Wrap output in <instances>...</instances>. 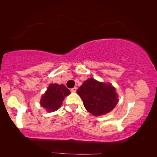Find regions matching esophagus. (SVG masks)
I'll use <instances>...</instances> for the list:
<instances>
[{"label":"esophagus","mask_w":157,"mask_h":157,"mask_svg":"<svg viewBox=\"0 0 157 157\" xmlns=\"http://www.w3.org/2000/svg\"><path fill=\"white\" fill-rule=\"evenodd\" d=\"M76 90H77V88L74 87V88H73V89H71V91L72 93H75V92L76 91Z\"/></svg>","instance_id":"esophagus-1"}]
</instances>
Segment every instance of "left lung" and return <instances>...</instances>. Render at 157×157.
<instances>
[{"mask_svg": "<svg viewBox=\"0 0 157 157\" xmlns=\"http://www.w3.org/2000/svg\"><path fill=\"white\" fill-rule=\"evenodd\" d=\"M86 109L94 116H101L113 110L119 102L115 88L111 83L89 78L77 89Z\"/></svg>", "mask_w": 157, "mask_h": 157, "instance_id": "obj_1", "label": "left lung"}]
</instances>
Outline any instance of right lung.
Masks as SVG:
<instances>
[{"mask_svg": "<svg viewBox=\"0 0 157 157\" xmlns=\"http://www.w3.org/2000/svg\"><path fill=\"white\" fill-rule=\"evenodd\" d=\"M70 93L69 90L64 85L51 83L42 96L40 104L48 112H53L59 109L65 96L69 95Z\"/></svg>", "mask_w": 157, "mask_h": 157, "instance_id": "right-lung-1", "label": "right lung"}]
</instances>
